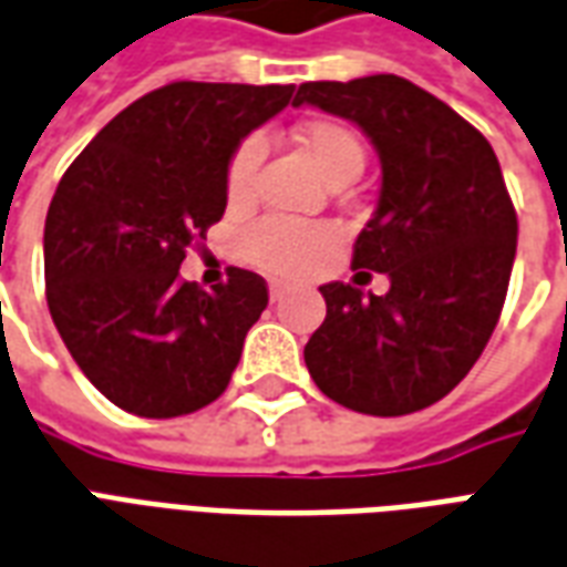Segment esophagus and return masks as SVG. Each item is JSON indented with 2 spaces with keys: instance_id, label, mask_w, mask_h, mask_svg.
<instances>
[{
  "instance_id": "obj_1",
  "label": "esophagus",
  "mask_w": 567,
  "mask_h": 567,
  "mask_svg": "<svg viewBox=\"0 0 567 567\" xmlns=\"http://www.w3.org/2000/svg\"><path fill=\"white\" fill-rule=\"evenodd\" d=\"M268 296H271V301L284 299V284H278V280H275V284L268 287Z\"/></svg>"
}]
</instances>
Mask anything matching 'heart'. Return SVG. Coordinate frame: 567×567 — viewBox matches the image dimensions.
Returning a JSON list of instances; mask_svg holds the SVG:
<instances>
[{
    "mask_svg": "<svg viewBox=\"0 0 567 567\" xmlns=\"http://www.w3.org/2000/svg\"><path fill=\"white\" fill-rule=\"evenodd\" d=\"M296 142L301 153L313 163V168L329 181H357L362 165H365V151L357 132L347 130L338 120H311L296 130ZM259 142L250 138L235 151L229 172H226V196L233 205L250 196L254 187V172L259 165ZM334 247V233L320 223L284 220V217H268L259 220L244 238V254L268 275L280 278H299L308 275L313 266H320L329 250Z\"/></svg>",
    "mask_w": 567,
    "mask_h": 567,
    "instance_id": "1",
    "label": "heart"
}]
</instances>
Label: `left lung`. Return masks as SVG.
I'll list each match as a JSON object with an SVG mask.
<instances>
[{
    "label": "left lung",
    "instance_id": "left-lung-1",
    "mask_svg": "<svg viewBox=\"0 0 567 567\" xmlns=\"http://www.w3.org/2000/svg\"><path fill=\"white\" fill-rule=\"evenodd\" d=\"M292 105L357 123L380 156L378 208L353 268L386 296L326 284L323 326L305 365L332 402L404 416L444 399L481 359L516 256V210L481 132L399 74L301 84Z\"/></svg>",
    "mask_w": 567,
    "mask_h": 567
}]
</instances>
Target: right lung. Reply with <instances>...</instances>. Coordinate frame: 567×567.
<instances>
[{
    "label": "right lung",
    "mask_w": 567,
    "mask_h": 567,
    "mask_svg": "<svg viewBox=\"0 0 567 567\" xmlns=\"http://www.w3.org/2000/svg\"><path fill=\"white\" fill-rule=\"evenodd\" d=\"M292 84L175 81L86 144L44 220L53 326L109 402L147 420L193 414L229 386L266 280L229 268L205 292L181 280L187 247L226 210L241 138L287 109Z\"/></svg>",
    "instance_id": "obj_1"
}]
</instances>
